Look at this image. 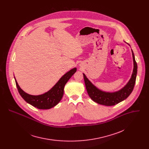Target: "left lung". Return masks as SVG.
I'll return each instance as SVG.
<instances>
[{
    "mask_svg": "<svg viewBox=\"0 0 149 149\" xmlns=\"http://www.w3.org/2000/svg\"><path fill=\"white\" fill-rule=\"evenodd\" d=\"M131 52L134 65L131 77L127 83L122 88L117 91L111 92L100 89L92 83V82L86 77L84 73H83L88 94L93 101L99 104L106 106H112L123 101L131 93L135 84L138 69L137 64L135 61V56L132 49Z\"/></svg>",
    "mask_w": 149,
    "mask_h": 149,
    "instance_id": "8db88e82",
    "label": "left lung"
}]
</instances>
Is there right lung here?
I'll return each instance as SVG.
<instances>
[{
	"instance_id": "obj_1",
	"label": "right lung",
	"mask_w": 149,
	"mask_h": 149,
	"mask_svg": "<svg viewBox=\"0 0 149 149\" xmlns=\"http://www.w3.org/2000/svg\"><path fill=\"white\" fill-rule=\"evenodd\" d=\"M76 70V68L72 69L64 74L50 90L39 95H32L25 92L18 85L15 77L14 79L19 94L27 103L38 109H47L56 106L61 101L64 95L65 85Z\"/></svg>"
}]
</instances>
